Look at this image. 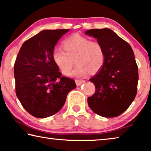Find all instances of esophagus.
Listing matches in <instances>:
<instances>
[{
    "label": "esophagus",
    "instance_id": "esophagus-1",
    "mask_svg": "<svg viewBox=\"0 0 151 151\" xmlns=\"http://www.w3.org/2000/svg\"><path fill=\"white\" fill-rule=\"evenodd\" d=\"M75 83L76 84L77 86H80L81 84H83V83H85V81L84 80H78V79H76L75 80Z\"/></svg>",
    "mask_w": 151,
    "mask_h": 151
}]
</instances>
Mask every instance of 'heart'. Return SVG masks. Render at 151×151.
I'll return each mask as SVG.
<instances>
[{
	"instance_id": "obj_1",
	"label": "heart",
	"mask_w": 151,
	"mask_h": 151,
	"mask_svg": "<svg viewBox=\"0 0 151 151\" xmlns=\"http://www.w3.org/2000/svg\"><path fill=\"white\" fill-rule=\"evenodd\" d=\"M64 50L56 49L52 53L55 65L64 75L70 73L73 59L76 64L71 75L83 76L89 73H96L102 68L106 60V53L103 45L97 41L75 33L62 42Z\"/></svg>"
}]
</instances>
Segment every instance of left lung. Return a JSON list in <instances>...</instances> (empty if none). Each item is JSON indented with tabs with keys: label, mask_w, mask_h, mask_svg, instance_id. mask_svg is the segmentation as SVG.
<instances>
[{
	"label": "left lung",
	"mask_w": 151,
	"mask_h": 151,
	"mask_svg": "<svg viewBox=\"0 0 151 151\" xmlns=\"http://www.w3.org/2000/svg\"><path fill=\"white\" fill-rule=\"evenodd\" d=\"M85 33L97 38L106 53L101 70L89 80L95 92L88 97V107L102 117H117L128 108L137 93L138 68L133 50L109 29H93Z\"/></svg>",
	"instance_id": "8db88e82"
}]
</instances>
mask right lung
I'll return each mask as SVG.
<instances>
[{"mask_svg":"<svg viewBox=\"0 0 151 151\" xmlns=\"http://www.w3.org/2000/svg\"><path fill=\"white\" fill-rule=\"evenodd\" d=\"M69 29L44 30L23 43L14 64L16 95L22 106L39 118L51 116L64 106L76 87L63 76L52 60L54 46Z\"/></svg>","mask_w":151,"mask_h":151,"instance_id":"add662e5","label":"right lung"}]
</instances>
